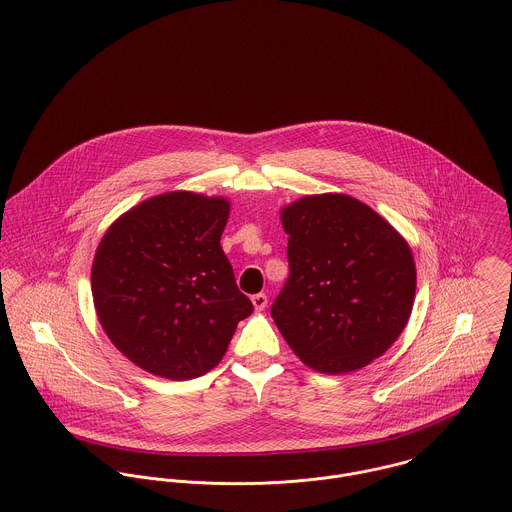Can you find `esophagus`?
Returning <instances> with one entry per match:
<instances>
[{"mask_svg": "<svg viewBox=\"0 0 512 512\" xmlns=\"http://www.w3.org/2000/svg\"><path fill=\"white\" fill-rule=\"evenodd\" d=\"M251 302H253V306H255V310H265V306H267V302H269V298H267V294H263V292H259V294H253L251 296Z\"/></svg>", "mask_w": 512, "mask_h": 512, "instance_id": "1", "label": "esophagus"}]
</instances>
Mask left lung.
<instances>
[{
	"label": "left lung",
	"instance_id": "8db88e82",
	"mask_svg": "<svg viewBox=\"0 0 512 512\" xmlns=\"http://www.w3.org/2000/svg\"><path fill=\"white\" fill-rule=\"evenodd\" d=\"M288 279L271 316L308 367L341 375L381 357L404 330L416 292L408 243L367 204L314 194L281 212Z\"/></svg>",
	"mask_w": 512,
	"mask_h": 512
}]
</instances>
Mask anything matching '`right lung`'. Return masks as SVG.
<instances>
[{
  "mask_svg": "<svg viewBox=\"0 0 512 512\" xmlns=\"http://www.w3.org/2000/svg\"><path fill=\"white\" fill-rule=\"evenodd\" d=\"M226 198L167 192L115 220L92 265L100 324L137 367L186 381L214 369L253 312L220 245Z\"/></svg>",
  "mask_w": 512,
  "mask_h": 512,
  "instance_id": "add662e5",
  "label": "right lung"
}]
</instances>
